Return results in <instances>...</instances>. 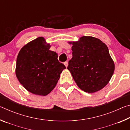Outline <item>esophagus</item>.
<instances>
[{
  "label": "esophagus",
  "instance_id": "1",
  "mask_svg": "<svg viewBox=\"0 0 130 130\" xmlns=\"http://www.w3.org/2000/svg\"><path fill=\"white\" fill-rule=\"evenodd\" d=\"M64 65H65V67L67 68L68 67V62H64Z\"/></svg>",
  "mask_w": 130,
  "mask_h": 130
}]
</instances>
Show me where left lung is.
<instances>
[{
    "mask_svg": "<svg viewBox=\"0 0 130 130\" xmlns=\"http://www.w3.org/2000/svg\"><path fill=\"white\" fill-rule=\"evenodd\" d=\"M72 44V58L67 69L83 91L94 93L106 86L115 70L108 48L100 39L91 36L80 37Z\"/></svg>",
    "mask_w": 130,
    "mask_h": 130,
    "instance_id": "left-lung-1",
    "label": "left lung"
}]
</instances>
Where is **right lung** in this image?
<instances>
[{"label": "right lung", "mask_w": 130, "mask_h": 130, "mask_svg": "<svg viewBox=\"0 0 130 130\" xmlns=\"http://www.w3.org/2000/svg\"><path fill=\"white\" fill-rule=\"evenodd\" d=\"M51 45L39 37L22 47L17 59L15 74L22 86L34 94L46 96L56 87L65 66Z\"/></svg>", "instance_id": "add662e5"}]
</instances>
